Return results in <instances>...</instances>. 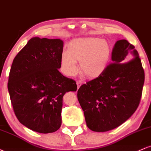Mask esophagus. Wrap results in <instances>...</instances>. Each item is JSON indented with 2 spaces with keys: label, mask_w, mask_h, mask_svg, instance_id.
<instances>
[{
  "label": "esophagus",
  "mask_w": 151,
  "mask_h": 151,
  "mask_svg": "<svg viewBox=\"0 0 151 151\" xmlns=\"http://www.w3.org/2000/svg\"><path fill=\"white\" fill-rule=\"evenodd\" d=\"M81 84H82V81H80V80H79V81H77V89H79V87H80L81 86Z\"/></svg>",
  "instance_id": "34e87169"
}]
</instances>
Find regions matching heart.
I'll list each match as a JSON object with an SVG mask.
<instances>
[{
	"mask_svg": "<svg viewBox=\"0 0 151 151\" xmlns=\"http://www.w3.org/2000/svg\"><path fill=\"white\" fill-rule=\"evenodd\" d=\"M111 48L104 40L96 37L79 38L72 40L68 50L62 52L61 66L67 76L76 75L79 69L89 79H95L104 74L108 68L111 58Z\"/></svg>",
	"mask_w": 151,
	"mask_h": 151,
	"instance_id": "b5f03b06",
	"label": "heart"
}]
</instances>
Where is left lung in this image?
<instances>
[{
	"label": "left lung",
	"instance_id": "8db88e82",
	"mask_svg": "<svg viewBox=\"0 0 151 151\" xmlns=\"http://www.w3.org/2000/svg\"><path fill=\"white\" fill-rule=\"evenodd\" d=\"M108 68L82 84L77 98L91 131L105 132L129 119L139 105L145 80L141 59L126 40L116 42Z\"/></svg>",
	"mask_w": 151,
	"mask_h": 151
}]
</instances>
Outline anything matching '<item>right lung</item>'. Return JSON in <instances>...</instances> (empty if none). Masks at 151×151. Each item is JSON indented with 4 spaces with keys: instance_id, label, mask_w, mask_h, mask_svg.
<instances>
[{
    "instance_id": "obj_1",
    "label": "right lung",
    "mask_w": 151,
    "mask_h": 151,
    "mask_svg": "<svg viewBox=\"0 0 151 151\" xmlns=\"http://www.w3.org/2000/svg\"><path fill=\"white\" fill-rule=\"evenodd\" d=\"M63 42L33 37L13 60L8 89L20 123L41 133H53L62 124V99L77 91L76 81L59 72Z\"/></svg>"
}]
</instances>
